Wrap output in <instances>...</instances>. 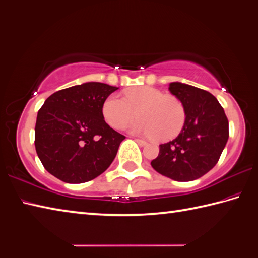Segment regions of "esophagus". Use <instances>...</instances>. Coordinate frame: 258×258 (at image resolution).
<instances>
[{"mask_svg": "<svg viewBox=\"0 0 258 258\" xmlns=\"http://www.w3.org/2000/svg\"><path fill=\"white\" fill-rule=\"evenodd\" d=\"M135 141H136L137 144H138L139 146H141V147H144V146L147 145V141L142 140V139H139V138H135Z\"/></svg>", "mask_w": 258, "mask_h": 258, "instance_id": "esophagus-1", "label": "esophagus"}]
</instances>
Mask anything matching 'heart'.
<instances>
[{
	"instance_id": "obj_1",
	"label": "heart",
	"mask_w": 258,
	"mask_h": 258,
	"mask_svg": "<svg viewBox=\"0 0 258 258\" xmlns=\"http://www.w3.org/2000/svg\"><path fill=\"white\" fill-rule=\"evenodd\" d=\"M136 112L140 118L128 124L129 131L162 141L175 138L186 120L185 107L180 98L164 95L151 86L128 89L123 98L116 94L109 95L101 106L102 118L114 129L124 127Z\"/></svg>"
}]
</instances>
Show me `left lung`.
Masks as SVG:
<instances>
[{
  "mask_svg": "<svg viewBox=\"0 0 258 258\" xmlns=\"http://www.w3.org/2000/svg\"><path fill=\"white\" fill-rule=\"evenodd\" d=\"M169 90L184 104L186 120L175 139L160 145L151 165L174 181L197 180L219 161L230 135L228 120L209 91L181 83H171Z\"/></svg>",
  "mask_w": 258,
  "mask_h": 258,
  "instance_id": "obj_1",
  "label": "left lung"
}]
</instances>
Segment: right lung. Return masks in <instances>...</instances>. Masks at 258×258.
<instances>
[{"instance_id": "obj_1", "label": "right lung", "mask_w": 258, "mask_h": 258, "mask_svg": "<svg viewBox=\"0 0 258 258\" xmlns=\"http://www.w3.org/2000/svg\"><path fill=\"white\" fill-rule=\"evenodd\" d=\"M117 89L86 83L45 100L37 113L35 148L50 174L66 183H84L109 168L125 137L106 123L101 106Z\"/></svg>"}]
</instances>
